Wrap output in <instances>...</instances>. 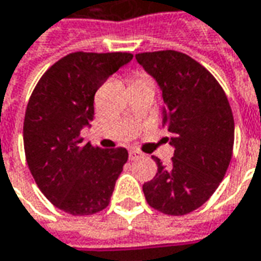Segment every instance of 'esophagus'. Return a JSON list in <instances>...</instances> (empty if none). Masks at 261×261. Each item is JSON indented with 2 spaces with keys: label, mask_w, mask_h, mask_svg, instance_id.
I'll list each match as a JSON object with an SVG mask.
<instances>
[{
  "label": "esophagus",
  "mask_w": 261,
  "mask_h": 261,
  "mask_svg": "<svg viewBox=\"0 0 261 261\" xmlns=\"http://www.w3.org/2000/svg\"><path fill=\"white\" fill-rule=\"evenodd\" d=\"M141 156H142V153L139 151H136V149H130V151H129V159H130V161H135V159L141 158Z\"/></svg>",
  "instance_id": "esophagus-1"
}]
</instances>
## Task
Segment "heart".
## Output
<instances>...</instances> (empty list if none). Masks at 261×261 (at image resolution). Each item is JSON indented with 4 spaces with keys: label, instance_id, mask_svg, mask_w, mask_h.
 <instances>
[{
    "label": "heart",
    "instance_id": "1",
    "mask_svg": "<svg viewBox=\"0 0 261 261\" xmlns=\"http://www.w3.org/2000/svg\"><path fill=\"white\" fill-rule=\"evenodd\" d=\"M138 77H143V76H138ZM138 77H136V79H138Z\"/></svg>",
    "mask_w": 261,
    "mask_h": 261
}]
</instances>
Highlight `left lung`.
<instances>
[{"instance_id":"8db88e82","label":"left lung","mask_w":261,"mask_h":261,"mask_svg":"<svg viewBox=\"0 0 261 261\" xmlns=\"http://www.w3.org/2000/svg\"><path fill=\"white\" fill-rule=\"evenodd\" d=\"M162 90V125L175 148L168 165L143 184L148 204L168 216H185L216 192L230 165L234 118L216 77L198 61L175 50L135 56Z\"/></svg>"}]
</instances>
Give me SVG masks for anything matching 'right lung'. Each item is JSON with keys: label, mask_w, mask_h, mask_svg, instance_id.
<instances>
[{"label": "right lung", "mask_w": 261, "mask_h": 261, "mask_svg": "<svg viewBox=\"0 0 261 261\" xmlns=\"http://www.w3.org/2000/svg\"><path fill=\"white\" fill-rule=\"evenodd\" d=\"M132 57L67 54L45 71L31 93L22 129L30 172L45 198L71 216H92L108 207L126 164L125 148L83 143L80 130L93 119L97 89Z\"/></svg>", "instance_id": "right-lung-1"}]
</instances>
